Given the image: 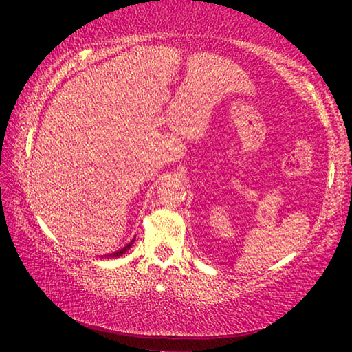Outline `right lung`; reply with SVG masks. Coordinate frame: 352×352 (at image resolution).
<instances>
[{
	"label": "right lung",
	"mask_w": 352,
	"mask_h": 352,
	"mask_svg": "<svg viewBox=\"0 0 352 352\" xmlns=\"http://www.w3.org/2000/svg\"><path fill=\"white\" fill-rule=\"evenodd\" d=\"M133 242H134V239L131 240V242H129L126 247H123L122 250H118V252H113V253H109V254H105V258H118V256H122V254H124L129 250V247H131L133 245Z\"/></svg>",
	"instance_id": "right-lung-1"
}]
</instances>
